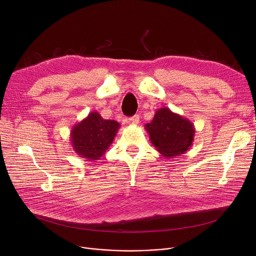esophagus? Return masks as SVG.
Segmentation results:
<instances>
[{
    "instance_id": "1",
    "label": "esophagus",
    "mask_w": 256,
    "mask_h": 256,
    "mask_svg": "<svg viewBox=\"0 0 256 256\" xmlns=\"http://www.w3.org/2000/svg\"><path fill=\"white\" fill-rule=\"evenodd\" d=\"M138 122H140V116H132V118H130V122L132 124H138Z\"/></svg>"
}]
</instances>
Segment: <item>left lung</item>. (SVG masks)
Listing matches in <instances>:
<instances>
[{
    "mask_svg": "<svg viewBox=\"0 0 256 256\" xmlns=\"http://www.w3.org/2000/svg\"><path fill=\"white\" fill-rule=\"evenodd\" d=\"M144 128L156 150L165 158L184 154L192 144L196 132L190 120L172 112L167 107L158 109L153 120Z\"/></svg>",
    "mask_w": 256,
    "mask_h": 256,
    "instance_id": "8db88e82",
    "label": "left lung"
}]
</instances>
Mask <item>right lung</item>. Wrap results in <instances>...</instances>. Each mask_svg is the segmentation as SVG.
<instances>
[{
    "instance_id": "right-lung-1",
    "label": "right lung",
    "mask_w": 256,
    "mask_h": 256,
    "mask_svg": "<svg viewBox=\"0 0 256 256\" xmlns=\"http://www.w3.org/2000/svg\"><path fill=\"white\" fill-rule=\"evenodd\" d=\"M120 124L116 120H104L97 112L72 126L70 142L74 151L87 160L100 159L110 147Z\"/></svg>"
}]
</instances>
